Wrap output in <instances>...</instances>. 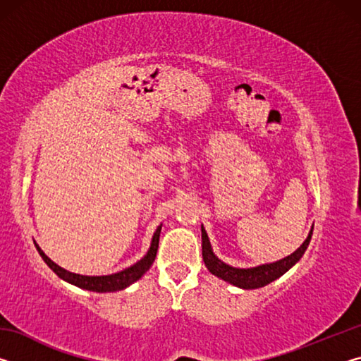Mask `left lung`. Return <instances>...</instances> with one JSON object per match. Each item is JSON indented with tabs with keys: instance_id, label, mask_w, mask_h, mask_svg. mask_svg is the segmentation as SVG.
Listing matches in <instances>:
<instances>
[{
	"instance_id": "1",
	"label": "left lung",
	"mask_w": 361,
	"mask_h": 361,
	"mask_svg": "<svg viewBox=\"0 0 361 361\" xmlns=\"http://www.w3.org/2000/svg\"><path fill=\"white\" fill-rule=\"evenodd\" d=\"M312 231H314V226L302 245L299 247L295 253L286 256V258L271 262V264H262V266L250 267V269H239V267L228 266L226 262L218 259L216 256L213 255L209 235H207V232L202 226V258L207 269H209L213 276L223 279L224 282H229L232 285L239 286V288H245V290L261 288V286L271 283L280 276H283L288 269H291L299 259L302 258L304 252L309 247L310 239H312Z\"/></svg>"
}]
</instances>
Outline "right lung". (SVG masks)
<instances>
[{
  "instance_id": "right-lung-1",
  "label": "right lung",
  "mask_w": 361,
  "mask_h": 361,
  "mask_svg": "<svg viewBox=\"0 0 361 361\" xmlns=\"http://www.w3.org/2000/svg\"><path fill=\"white\" fill-rule=\"evenodd\" d=\"M161 228H162V226H159V228L156 229L154 237H152V242H151V247H149V252L146 253L143 259H140L137 264L124 269V271H121L118 274H111V276L89 277V276H79V274L68 272L60 266H57L54 261L49 259L47 256L44 255V252H42V250L38 245H36V243H35V245H36V250H38V253L41 255V258L44 259L46 264L51 267L60 279L66 280V282L76 285V286H79V288H84V290H89V291H97V293L119 291V290L127 288V286L132 285L133 282H137V280L142 277L143 274L152 266V262H154V259H156V253H157Z\"/></svg>"
}]
</instances>
